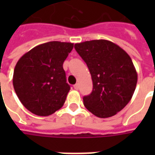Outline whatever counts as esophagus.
<instances>
[{"label": "esophagus", "mask_w": 155, "mask_h": 155, "mask_svg": "<svg viewBox=\"0 0 155 155\" xmlns=\"http://www.w3.org/2000/svg\"><path fill=\"white\" fill-rule=\"evenodd\" d=\"M74 88L75 90H79V84H75L74 85Z\"/></svg>", "instance_id": "34e87169"}]
</instances>
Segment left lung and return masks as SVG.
Segmentation results:
<instances>
[{"instance_id":"left-lung-1","label":"left lung","mask_w":155,"mask_h":155,"mask_svg":"<svg viewBox=\"0 0 155 155\" xmlns=\"http://www.w3.org/2000/svg\"><path fill=\"white\" fill-rule=\"evenodd\" d=\"M87 64L93 91L83 97L85 108L99 118L116 114L133 96L138 75L132 60L122 48L107 40L74 44Z\"/></svg>"}]
</instances>
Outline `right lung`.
Instances as JSON below:
<instances>
[{
    "instance_id": "1",
    "label": "right lung",
    "mask_w": 155,
    "mask_h": 155,
    "mask_svg": "<svg viewBox=\"0 0 155 155\" xmlns=\"http://www.w3.org/2000/svg\"><path fill=\"white\" fill-rule=\"evenodd\" d=\"M73 47V43L50 41L31 49L16 63L13 86L31 113L48 116L63 106L71 90L63 63Z\"/></svg>"
}]
</instances>
